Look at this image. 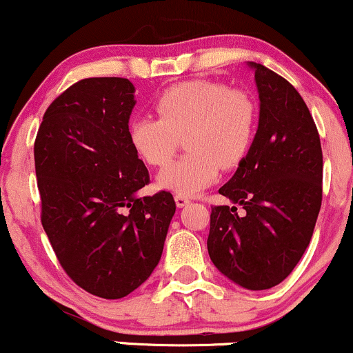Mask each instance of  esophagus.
Here are the masks:
<instances>
[{"instance_id": "esophagus-1", "label": "esophagus", "mask_w": 353, "mask_h": 353, "mask_svg": "<svg viewBox=\"0 0 353 353\" xmlns=\"http://www.w3.org/2000/svg\"><path fill=\"white\" fill-rule=\"evenodd\" d=\"M174 201H176V205L179 207V209L181 207H185L190 202L188 197H184V195H176V197H174Z\"/></svg>"}]
</instances>
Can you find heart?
<instances>
[{
    "label": "heart",
    "instance_id": "obj_1",
    "mask_svg": "<svg viewBox=\"0 0 353 353\" xmlns=\"http://www.w3.org/2000/svg\"><path fill=\"white\" fill-rule=\"evenodd\" d=\"M158 118L138 117L128 125V141L144 164L161 168L185 136L189 152L158 174V185L192 197L217 181L220 168L243 163L256 131V103L248 93L214 80L172 85L154 101Z\"/></svg>",
    "mask_w": 353,
    "mask_h": 353
}]
</instances>
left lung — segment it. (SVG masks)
<instances>
[{
    "label": "left lung",
    "mask_w": 353,
    "mask_h": 353,
    "mask_svg": "<svg viewBox=\"0 0 353 353\" xmlns=\"http://www.w3.org/2000/svg\"><path fill=\"white\" fill-rule=\"evenodd\" d=\"M260 120L243 163L219 192L239 203L215 205L207 250L217 270L245 290L286 279L311 241L322 202V150L316 123L292 85L250 62Z\"/></svg>",
    "instance_id": "left-lung-1"
}]
</instances>
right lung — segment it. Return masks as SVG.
I'll list each match as a JSON object with an SVG mask.
<instances>
[{
  "instance_id": "right-lung-1",
  "label": "right lung",
  "mask_w": 353,
  "mask_h": 353,
  "mask_svg": "<svg viewBox=\"0 0 353 353\" xmlns=\"http://www.w3.org/2000/svg\"><path fill=\"white\" fill-rule=\"evenodd\" d=\"M134 85L83 79L59 95L34 143L41 222L82 290L120 299L150 278L176 212L172 194L138 197L150 172L128 141Z\"/></svg>"
}]
</instances>
